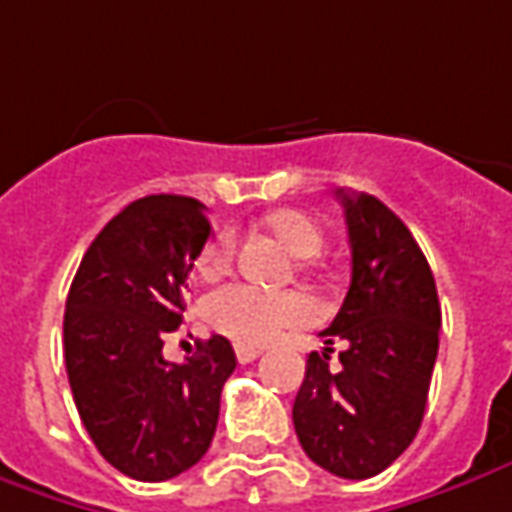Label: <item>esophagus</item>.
Segmentation results:
<instances>
[{
  "instance_id": "1",
  "label": "esophagus",
  "mask_w": 512,
  "mask_h": 512,
  "mask_svg": "<svg viewBox=\"0 0 512 512\" xmlns=\"http://www.w3.org/2000/svg\"><path fill=\"white\" fill-rule=\"evenodd\" d=\"M235 356L241 364H249V361H255L260 356V350L257 347H246V344H235Z\"/></svg>"
}]
</instances>
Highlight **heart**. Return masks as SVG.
I'll use <instances>...</instances> for the list:
<instances>
[{
    "label": "heart",
    "instance_id": "1",
    "mask_svg": "<svg viewBox=\"0 0 512 512\" xmlns=\"http://www.w3.org/2000/svg\"><path fill=\"white\" fill-rule=\"evenodd\" d=\"M266 227L297 257H311L322 249V232L297 210H277L266 215ZM235 252L232 232L215 235L198 255V274L218 277L229 269ZM316 316V305L297 288H260L252 283H229L215 288L204 300V319L212 330L246 347H260L280 339L285 330L302 328Z\"/></svg>",
    "mask_w": 512,
    "mask_h": 512
}]
</instances>
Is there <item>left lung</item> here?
Segmentation results:
<instances>
[{"label": "left lung", "mask_w": 512, "mask_h": 512, "mask_svg": "<svg viewBox=\"0 0 512 512\" xmlns=\"http://www.w3.org/2000/svg\"><path fill=\"white\" fill-rule=\"evenodd\" d=\"M350 235V288L305 364L294 429L305 454L342 479H370L401 457L426 412L440 344V300L401 218L367 193L336 190ZM344 341L340 364H329Z\"/></svg>", "instance_id": "left-lung-1"}]
</instances>
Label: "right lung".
<instances>
[{
  "label": "right lung",
  "mask_w": 512,
  "mask_h": 512,
  "mask_svg": "<svg viewBox=\"0 0 512 512\" xmlns=\"http://www.w3.org/2000/svg\"><path fill=\"white\" fill-rule=\"evenodd\" d=\"M207 238L196 198H139L100 229L66 297L64 358L78 415L106 462L139 482L173 479L207 454L238 364L224 336L198 344L184 364L162 356Z\"/></svg>",
  "instance_id": "1"
}]
</instances>
